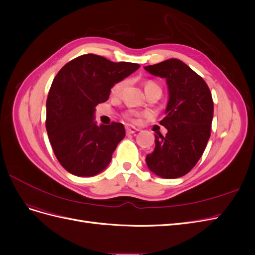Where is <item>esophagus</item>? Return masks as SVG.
<instances>
[{
  "label": "esophagus",
  "instance_id": "1",
  "mask_svg": "<svg viewBox=\"0 0 255 255\" xmlns=\"http://www.w3.org/2000/svg\"><path fill=\"white\" fill-rule=\"evenodd\" d=\"M126 130H127L128 134H134V133L137 132L138 128H134V127H127V128H126Z\"/></svg>",
  "mask_w": 255,
  "mask_h": 255
}]
</instances>
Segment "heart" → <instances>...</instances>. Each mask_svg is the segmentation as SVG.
Instances as JSON below:
<instances>
[{"label":"heart","instance_id":"obj_1","mask_svg":"<svg viewBox=\"0 0 255 255\" xmlns=\"http://www.w3.org/2000/svg\"><path fill=\"white\" fill-rule=\"evenodd\" d=\"M125 87H126V82L125 81H121V82H118V83H116L114 86L112 87V90H111V92H112V95L113 96H119L121 92H122V90L125 89ZM153 88H159V86L158 85L155 83V82H153V81H148L146 82L145 84H144V90H149V89H153ZM160 89V88H159ZM134 116H135V114L134 113H128V115H127V118L128 119V120H133L134 119Z\"/></svg>","mask_w":255,"mask_h":255}]
</instances>
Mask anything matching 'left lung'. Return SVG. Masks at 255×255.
<instances>
[{
	"mask_svg": "<svg viewBox=\"0 0 255 255\" xmlns=\"http://www.w3.org/2000/svg\"><path fill=\"white\" fill-rule=\"evenodd\" d=\"M149 73L166 79L169 100L159 123L167 133L155 134V148L145 157L150 170L164 179L188 173L198 163L211 136L214 103L207 84L182 60L170 58L146 66Z\"/></svg>",
	"mask_w": 255,
	"mask_h": 255,
	"instance_id": "8db88e82",
	"label": "left lung"
}]
</instances>
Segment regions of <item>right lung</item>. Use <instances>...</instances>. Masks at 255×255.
<instances>
[{
  "mask_svg": "<svg viewBox=\"0 0 255 255\" xmlns=\"http://www.w3.org/2000/svg\"><path fill=\"white\" fill-rule=\"evenodd\" d=\"M139 67L84 54L69 61L54 78L47 99L45 128L54 154L68 172L94 176L109 166L126 129L118 122L98 126L96 106L109 100L116 83Z\"/></svg>",
  "mask_w": 255,
  "mask_h": 255,
  "instance_id": "add662e5",
  "label": "right lung"
}]
</instances>
